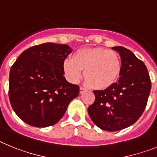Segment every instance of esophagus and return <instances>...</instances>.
<instances>
[{"label":"esophagus","instance_id":"esophagus-1","mask_svg":"<svg viewBox=\"0 0 157 157\" xmlns=\"http://www.w3.org/2000/svg\"><path fill=\"white\" fill-rule=\"evenodd\" d=\"M79 92H80V94H83L84 92H86V89H85V88H81V87H80V91H79Z\"/></svg>","mask_w":157,"mask_h":157}]
</instances>
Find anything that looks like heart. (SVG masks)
<instances>
[{"mask_svg": "<svg viewBox=\"0 0 157 157\" xmlns=\"http://www.w3.org/2000/svg\"><path fill=\"white\" fill-rule=\"evenodd\" d=\"M64 75L70 83H77L84 71L85 82L97 90H105L117 82L121 73L122 62L114 50L103 47L79 49L71 59L65 60Z\"/></svg>", "mask_w": 157, "mask_h": 157, "instance_id": "1", "label": "heart"}]
</instances>
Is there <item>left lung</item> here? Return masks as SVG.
<instances>
[{
	"label": "left lung",
	"mask_w": 157,
	"mask_h": 157,
	"mask_svg": "<svg viewBox=\"0 0 157 157\" xmlns=\"http://www.w3.org/2000/svg\"><path fill=\"white\" fill-rule=\"evenodd\" d=\"M112 49L119 54L122 62L118 81L103 91H94L95 102L88 109L94 124L106 131L121 130L137 122L151 91L150 77L144 62L125 47Z\"/></svg>",
	"instance_id": "8db88e82"
}]
</instances>
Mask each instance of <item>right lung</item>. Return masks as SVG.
Instances as JSON below:
<instances>
[{
  "label": "right lung",
  "instance_id": "1",
  "mask_svg": "<svg viewBox=\"0 0 157 157\" xmlns=\"http://www.w3.org/2000/svg\"><path fill=\"white\" fill-rule=\"evenodd\" d=\"M71 52L68 45L43 43L24 50L11 67L9 100L24 122L40 128L54 125L77 97L79 86L68 82L62 69Z\"/></svg>",
  "mask_w": 157,
  "mask_h": 157
}]
</instances>
